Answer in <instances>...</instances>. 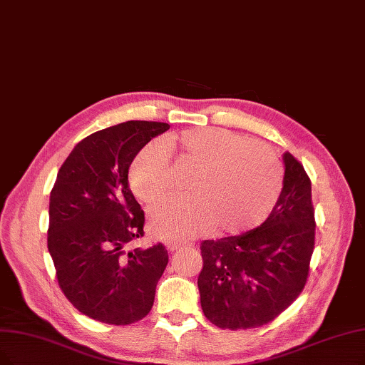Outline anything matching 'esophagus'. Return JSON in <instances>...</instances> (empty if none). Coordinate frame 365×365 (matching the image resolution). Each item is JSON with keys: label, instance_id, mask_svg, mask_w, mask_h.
Instances as JSON below:
<instances>
[{"label": "esophagus", "instance_id": "34e87169", "mask_svg": "<svg viewBox=\"0 0 365 365\" xmlns=\"http://www.w3.org/2000/svg\"><path fill=\"white\" fill-rule=\"evenodd\" d=\"M180 247H182V244H181V242H178V241H168V242H166V249H168L169 252L178 250Z\"/></svg>", "mask_w": 365, "mask_h": 365}]
</instances>
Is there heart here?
I'll list each match as a JSON object with an SVG mask.
<instances>
[{
	"label": "heart",
	"instance_id": "b5f03b06",
	"mask_svg": "<svg viewBox=\"0 0 365 365\" xmlns=\"http://www.w3.org/2000/svg\"><path fill=\"white\" fill-rule=\"evenodd\" d=\"M195 169L192 197H169L150 211L151 230L166 241H187L215 229L240 235L264 223L283 188V166L267 143L223 128H192L151 142L135 157L130 187L143 203L172 188L169 155Z\"/></svg>",
	"mask_w": 365,
	"mask_h": 365
}]
</instances>
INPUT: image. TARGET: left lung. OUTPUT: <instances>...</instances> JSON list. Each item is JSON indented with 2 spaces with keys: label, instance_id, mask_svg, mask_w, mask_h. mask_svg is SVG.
I'll list each match as a JSON object with an SVG mask.
<instances>
[{
  "label": "left lung",
  "instance_id": "8db88e82",
  "mask_svg": "<svg viewBox=\"0 0 365 365\" xmlns=\"http://www.w3.org/2000/svg\"><path fill=\"white\" fill-rule=\"evenodd\" d=\"M283 163L282 193L264 223L238 237L200 244V305L222 329L267 325L307 283L316 230L312 182L292 154L284 153Z\"/></svg>",
  "mask_w": 365,
  "mask_h": 365
}]
</instances>
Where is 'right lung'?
Returning <instances> with one entry per match:
<instances>
[{"mask_svg": "<svg viewBox=\"0 0 365 365\" xmlns=\"http://www.w3.org/2000/svg\"><path fill=\"white\" fill-rule=\"evenodd\" d=\"M169 124L127 121L82 139L58 170L49 199L48 249L66 298L109 325L147 316L168 265L162 242L127 250L143 237L145 214L128 187V168Z\"/></svg>", "mask_w": 365, "mask_h": 365, "instance_id": "obj_1", "label": "right lung"}]
</instances>
